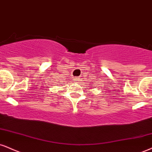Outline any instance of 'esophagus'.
I'll list each match as a JSON object with an SVG mask.
<instances>
[{
	"mask_svg": "<svg viewBox=\"0 0 152 152\" xmlns=\"http://www.w3.org/2000/svg\"><path fill=\"white\" fill-rule=\"evenodd\" d=\"M74 80H75V81H78L79 79H78V78H75Z\"/></svg>",
	"mask_w": 152,
	"mask_h": 152,
	"instance_id": "34e87169",
	"label": "esophagus"
}]
</instances>
